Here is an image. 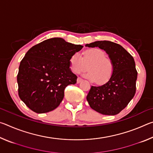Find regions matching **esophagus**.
<instances>
[{
  "label": "esophagus",
  "mask_w": 153,
  "mask_h": 153,
  "mask_svg": "<svg viewBox=\"0 0 153 153\" xmlns=\"http://www.w3.org/2000/svg\"><path fill=\"white\" fill-rule=\"evenodd\" d=\"M82 81V79L80 78V77H77V84H79L80 82H81Z\"/></svg>",
  "instance_id": "34e87169"
}]
</instances>
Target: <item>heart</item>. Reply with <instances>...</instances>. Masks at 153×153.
Instances as JSON below:
<instances>
[{"label":"heart","instance_id":"b5f03b06","mask_svg":"<svg viewBox=\"0 0 153 153\" xmlns=\"http://www.w3.org/2000/svg\"><path fill=\"white\" fill-rule=\"evenodd\" d=\"M72 71L76 74L84 71L86 65H89L88 71L84 76L98 84L107 82L113 73V63L111 59L106 57L105 51L98 48L88 49L83 52L82 58L79 53H74L69 59Z\"/></svg>","mask_w":153,"mask_h":153}]
</instances>
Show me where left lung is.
Here are the masks:
<instances>
[{"instance_id":"1","label":"left lung","mask_w":153,"mask_h":153,"mask_svg":"<svg viewBox=\"0 0 153 153\" xmlns=\"http://www.w3.org/2000/svg\"><path fill=\"white\" fill-rule=\"evenodd\" d=\"M88 47H98L108 54L113 63V73L108 81L91 86L86 97L90 107L106 115H115L125 108L136 93L137 71L133 56L121 45L111 41H96Z\"/></svg>"}]
</instances>
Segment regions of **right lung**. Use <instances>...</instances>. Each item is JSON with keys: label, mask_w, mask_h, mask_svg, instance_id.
<instances>
[{"label": "right lung", "mask_w": 153, "mask_h": 153, "mask_svg": "<svg viewBox=\"0 0 153 153\" xmlns=\"http://www.w3.org/2000/svg\"><path fill=\"white\" fill-rule=\"evenodd\" d=\"M82 48L53 38L27 52L20 63L17 80L19 98L28 108L45 113L60 105L65 88L77 82V77L69 68V59Z\"/></svg>", "instance_id": "obj_1"}]
</instances>
